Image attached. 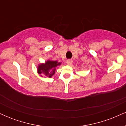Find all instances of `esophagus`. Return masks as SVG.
<instances>
[{"label":"esophagus","mask_w":126,"mask_h":126,"mask_svg":"<svg viewBox=\"0 0 126 126\" xmlns=\"http://www.w3.org/2000/svg\"><path fill=\"white\" fill-rule=\"evenodd\" d=\"M66 63H67V64L70 65L72 63V60H67V61H66Z\"/></svg>","instance_id":"1"}]
</instances>
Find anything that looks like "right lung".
Wrapping results in <instances>:
<instances>
[{"label":"right lung","mask_w":126,"mask_h":126,"mask_svg":"<svg viewBox=\"0 0 126 126\" xmlns=\"http://www.w3.org/2000/svg\"><path fill=\"white\" fill-rule=\"evenodd\" d=\"M61 64V63H58L57 61L48 60L46 63L40 64L38 67V73L40 75H44L47 78H51L54 75L56 68L57 66Z\"/></svg>","instance_id":"add662e5"}]
</instances>
